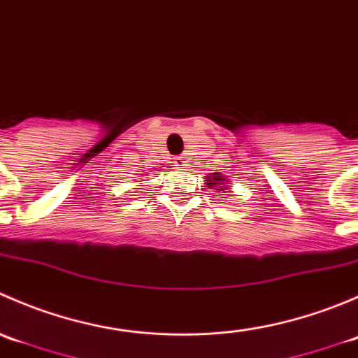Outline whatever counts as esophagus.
I'll list each match as a JSON object with an SVG mask.
<instances>
[{
  "mask_svg": "<svg viewBox=\"0 0 358 358\" xmlns=\"http://www.w3.org/2000/svg\"><path fill=\"white\" fill-rule=\"evenodd\" d=\"M189 154H182V156L175 157V166H178V168H187L189 166Z\"/></svg>",
  "mask_w": 358,
  "mask_h": 358,
  "instance_id": "1",
  "label": "esophagus"
}]
</instances>
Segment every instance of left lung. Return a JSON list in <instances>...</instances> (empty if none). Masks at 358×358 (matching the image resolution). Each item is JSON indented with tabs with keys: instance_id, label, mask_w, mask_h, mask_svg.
Here are the masks:
<instances>
[{
	"instance_id": "left-lung-1",
	"label": "left lung",
	"mask_w": 358,
	"mask_h": 358,
	"mask_svg": "<svg viewBox=\"0 0 358 358\" xmlns=\"http://www.w3.org/2000/svg\"><path fill=\"white\" fill-rule=\"evenodd\" d=\"M223 180L225 178H223V176H220V173H213V178H209L208 176V178H206V182H208V185L213 187L215 190H225V187H222L223 183H225Z\"/></svg>"
}]
</instances>
